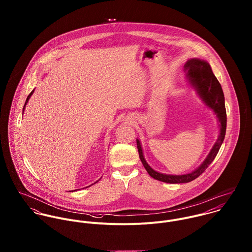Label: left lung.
<instances>
[{"instance_id":"8db88e82","label":"left lung","mask_w":252,"mask_h":252,"mask_svg":"<svg viewBox=\"0 0 252 252\" xmlns=\"http://www.w3.org/2000/svg\"><path fill=\"white\" fill-rule=\"evenodd\" d=\"M184 70L186 72L188 80L196 88L198 94L203 99L205 104L209 108L215 110L218 117V120L220 122V135L214 145L213 149L211 150L210 154L204 161V163L194 172L187 175H181V176L164 175L151 169L144 159L140 141L137 140V146H138L140 159L146 172L148 173V175L155 180L167 182V183L190 182L197 179L200 175H202L207 170V168L211 165V163L215 160L219 151V148L224 141L225 134H226L227 115H226V108H225V102H224V94L219 81L217 80L216 75L214 74V72L211 69V66L209 65V63L205 61H202L199 59H191V60H188L184 65Z\"/></svg>"}]
</instances>
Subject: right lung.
<instances>
[{"mask_svg":"<svg viewBox=\"0 0 252 252\" xmlns=\"http://www.w3.org/2000/svg\"><path fill=\"white\" fill-rule=\"evenodd\" d=\"M33 92H34V90H33V91H32V92H31V93H30V94H29V96H28V97H27V99H26V102H25V105H24V107H23V111H24V108H25V106H26V104H27V103H28V101H29V99H30V97H31V96H32V94H33ZM99 180H98V181H99ZM96 182H97V181H96ZM96 182H95V183H96Z\"/></svg>","mask_w":252,"mask_h":252,"instance_id":"right-lung-1","label":"right lung"}]
</instances>
